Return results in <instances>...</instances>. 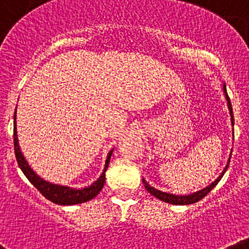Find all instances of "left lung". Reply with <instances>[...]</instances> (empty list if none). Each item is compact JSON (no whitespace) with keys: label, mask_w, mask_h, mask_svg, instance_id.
Wrapping results in <instances>:
<instances>
[{"label":"left lung","mask_w":249,"mask_h":249,"mask_svg":"<svg viewBox=\"0 0 249 249\" xmlns=\"http://www.w3.org/2000/svg\"><path fill=\"white\" fill-rule=\"evenodd\" d=\"M223 91H225V95H226V99H227V107H228V110H230V115H231V122H232V125L233 124V110H232V104H231V100L227 95V91H226V84H223ZM232 154V152H231ZM231 154H230V158H228L227 161V165L226 167L223 169V171L221 172L218 178L213 181L212 183H210L208 186H206L205 189L200 190V191H196L194 194H190V195H174V194H167V192H162L160 190H156L155 187H152L150 186L146 181L142 178V183H144L145 189L152 195V196H155L156 198L159 200L163 201V202H167V203H171V205H191V203L197 202V201L202 200L203 197L208 194V192H211V190L213 187H216L217 183L219 182V180L222 178V176L225 175L226 170L228 169V165H230V160H231Z\"/></svg>","instance_id":"left-lung-1"}]
</instances>
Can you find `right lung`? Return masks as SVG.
<instances>
[{
    "label": "right lung",
    "mask_w": 249,
    "mask_h": 249,
    "mask_svg": "<svg viewBox=\"0 0 249 249\" xmlns=\"http://www.w3.org/2000/svg\"><path fill=\"white\" fill-rule=\"evenodd\" d=\"M16 111H17V107H16ZM16 111L15 116H13V142H15V154L16 159H17V163H18L19 169L24 174L30 182L35 186L38 191L41 192L47 200L52 201V202L57 203V205H77V203L87 202V201L91 200L94 197L97 196L100 191H102L103 186L105 183V171L108 169L109 162H110L111 154L113 150L109 151L107 160H105V166L103 170V174L100 175V178L97 181H94L90 186L83 187V189H73L69 186H62L57 185V183H52L49 181L43 180L41 176H38L31 166L27 162L26 158L23 156L21 151V147L18 144V138H17V126H16Z\"/></svg>",
    "instance_id": "right-lung-1"
}]
</instances>
